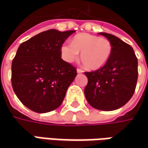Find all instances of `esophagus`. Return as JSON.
Listing matches in <instances>:
<instances>
[{"label": "esophagus", "instance_id": "esophagus-1", "mask_svg": "<svg viewBox=\"0 0 148 148\" xmlns=\"http://www.w3.org/2000/svg\"><path fill=\"white\" fill-rule=\"evenodd\" d=\"M77 74H82V73H83V71L81 69H77Z\"/></svg>", "mask_w": 148, "mask_h": 148}]
</instances>
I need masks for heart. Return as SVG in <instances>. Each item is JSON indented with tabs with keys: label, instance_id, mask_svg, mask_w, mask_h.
Here are the masks:
<instances>
[{
	"label": "heart",
	"instance_id": "1",
	"mask_svg": "<svg viewBox=\"0 0 148 148\" xmlns=\"http://www.w3.org/2000/svg\"><path fill=\"white\" fill-rule=\"evenodd\" d=\"M112 46L109 39L94 35L80 33L73 38L71 43L64 42L60 47L62 58L67 62H73L81 52V61L90 71L102 68L111 57Z\"/></svg>",
	"mask_w": 148,
	"mask_h": 148
}]
</instances>
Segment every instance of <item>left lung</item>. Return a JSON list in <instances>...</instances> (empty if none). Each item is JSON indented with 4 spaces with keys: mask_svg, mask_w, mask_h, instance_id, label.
<instances>
[{
    "mask_svg": "<svg viewBox=\"0 0 148 148\" xmlns=\"http://www.w3.org/2000/svg\"><path fill=\"white\" fill-rule=\"evenodd\" d=\"M99 34L111 42L112 51L102 68L85 73L88 84L84 93L93 108L112 111L124 106L133 95L138 78V60L129 44L111 34Z\"/></svg>",
    "mask_w": 148,
    "mask_h": 148,
    "instance_id": "1",
    "label": "left lung"
}]
</instances>
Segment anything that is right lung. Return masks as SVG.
I'll use <instances>...</instances> for the list:
<instances>
[{
    "label": "right lung",
    "mask_w": 148,
    "mask_h": 148,
    "mask_svg": "<svg viewBox=\"0 0 148 148\" xmlns=\"http://www.w3.org/2000/svg\"><path fill=\"white\" fill-rule=\"evenodd\" d=\"M75 31L42 32L21 43L12 62V86L32 111H53L63 101L77 75L76 68L61 58L60 47Z\"/></svg>",
    "instance_id": "add662e5"
}]
</instances>
